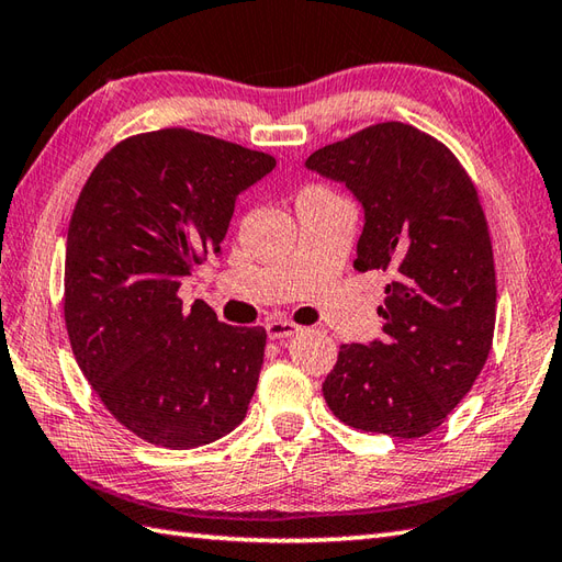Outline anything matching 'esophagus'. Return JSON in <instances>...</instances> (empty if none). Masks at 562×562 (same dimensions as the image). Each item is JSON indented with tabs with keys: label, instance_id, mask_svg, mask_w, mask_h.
<instances>
[{
	"label": "esophagus",
	"instance_id": "34e87169",
	"mask_svg": "<svg viewBox=\"0 0 562 562\" xmlns=\"http://www.w3.org/2000/svg\"><path fill=\"white\" fill-rule=\"evenodd\" d=\"M266 330H268V338L270 340H288L292 336H296L302 328L292 324V321H282V318H270L266 324Z\"/></svg>",
	"mask_w": 562,
	"mask_h": 562
}]
</instances>
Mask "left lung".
Returning <instances> with one entry per match:
<instances>
[{
	"label": "left lung",
	"mask_w": 562,
	"mask_h": 562,
	"mask_svg": "<svg viewBox=\"0 0 562 562\" xmlns=\"http://www.w3.org/2000/svg\"><path fill=\"white\" fill-rule=\"evenodd\" d=\"M364 207L355 268L391 272L384 338L340 345L324 398L340 423L415 439L471 391L493 348L495 262L471 176L432 135L376 123L306 159Z\"/></svg>",
	"instance_id": "left-lung-1"
}]
</instances>
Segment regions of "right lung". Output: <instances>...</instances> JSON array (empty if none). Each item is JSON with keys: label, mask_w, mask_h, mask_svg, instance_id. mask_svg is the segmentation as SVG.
Returning a JSON list of instances; mask_svg holds the SVG:
<instances>
[{"label": "right lung", "mask_w": 562, "mask_h": 562, "mask_svg": "<svg viewBox=\"0 0 562 562\" xmlns=\"http://www.w3.org/2000/svg\"><path fill=\"white\" fill-rule=\"evenodd\" d=\"M266 151L166 127L105 154L71 212L65 324L77 364L117 423L149 445L229 435L258 384L266 328L226 326L181 280L220 254L238 193L274 169Z\"/></svg>", "instance_id": "1"}]
</instances>
